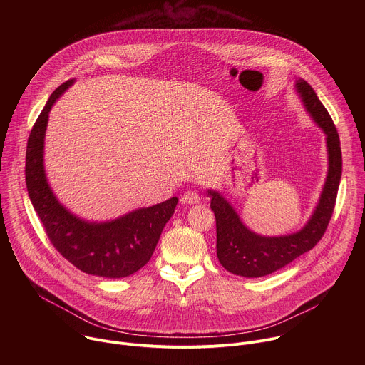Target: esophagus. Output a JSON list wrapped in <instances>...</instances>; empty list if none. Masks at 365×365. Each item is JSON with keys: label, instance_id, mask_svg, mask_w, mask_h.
<instances>
[{"label": "esophagus", "instance_id": "34e87169", "mask_svg": "<svg viewBox=\"0 0 365 365\" xmlns=\"http://www.w3.org/2000/svg\"><path fill=\"white\" fill-rule=\"evenodd\" d=\"M199 202H200V196L195 190H186L182 196V203L195 205V203H199Z\"/></svg>", "mask_w": 365, "mask_h": 365}]
</instances>
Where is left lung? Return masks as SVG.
Instances as JSON below:
<instances>
[{"instance_id":"left-lung-1","label":"left lung","mask_w":365,"mask_h":365,"mask_svg":"<svg viewBox=\"0 0 365 365\" xmlns=\"http://www.w3.org/2000/svg\"><path fill=\"white\" fill-rule=\"evenodd\" d=\"M294 88L306 111L327 135L328 175L314 214L306 225L293 234L280 237L259 235L248 230L234 206L217 190L207 189L211 210L217 220V255L225 270L254 279L283 269L293 259L314 248L327 231L332 217L342 175V154L338 131L331 115L304 79H296Z\"/></svg>"}]
</instances>
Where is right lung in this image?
Listing matches in <instances>:
<instances>
[{"mask_svg":"<svg viewBox=\"0 0 365 365\" xmlns=\"http://www.w3.org/2000/svg\"><path fill=\"white\" fill-rule=\"evenodd\" d=\"M73 82L62 83L51 93L30 133L26 153L29 196L48 240L69 263L92 276L127 277L148 263L179 199L140 207L107 222L85 221L58 200L44 172V135L51 107Z\"/></svg>","mask_w":365,"mask_h":365,"instance_id":"add662e5","label":"right lung"}]
</instances>
